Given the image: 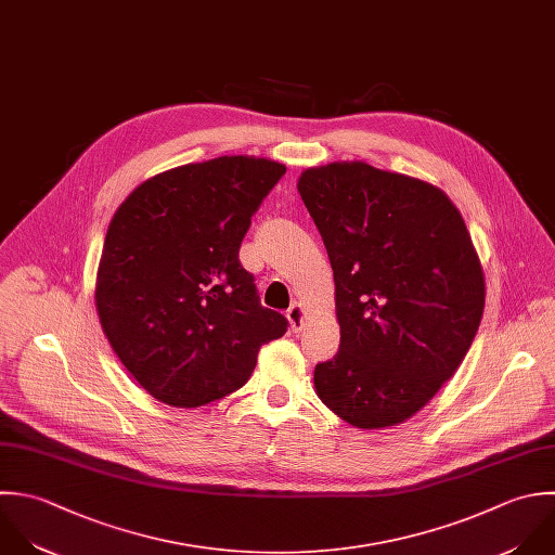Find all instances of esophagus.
Listing matches in <instances>:
<instances>
[{
    "label": "esophagus",
    "instance_id": "1",
    "mask_svg": "<svg viewBox=\"0 0 555 555\" xmlns=\"http://www.w3.org/2000/svg\"><path fill=\"white\" fill-rule=\"evenodd\" d=\"M287 320H289V326L294 333H300L305 328V309L302 305L294 302L289 309H287Z\"/></svg>",
    "mask_w": 555,
    "mask_h": 555
}]
</instances>
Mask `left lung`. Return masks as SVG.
<instances>
[{
  "label": "left lung",
  "mask_w": 555,
  "mask_h": 555,
  "mask_svg": "<svg viewBox=\"0 0 555 555\" xmlns=\"http://www.w3.org/2000/svg\"><path fill=\"white\" fill-rule=\"evenodd\" d=\"M298 192L331 259L341 333L315 393L354 428L398 426L478 333L487 287L467 224L441 188L365 162L307 168Z\"/></svg>",
  "instance_id": "left-lung-1"
}]
</instances>
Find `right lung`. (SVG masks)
Returning a JSON list of instances; mask_svg holds the SVG:
<instances>
[{
  "label": "right lung",
  "mask_w": 555,
  "mask_h": 555,
  "mask_svg": "<svg viewBox=\"0 0 555 555\" xmlns=\"http://www.w3.org/2000/svg\"><path fill=\"white\" fill-rule=\"evenodd\" d=\"M285 166L253 155L142 181L114 211L99 259L101 328L138 385L175 409L240 389L287 320L261 307L240 244Z\"/></svg>",
  "instance_id": "add662e5"
}]
</instances>
